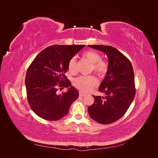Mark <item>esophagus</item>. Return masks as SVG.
<instances>
[{
    "mask_svg": "<svg viewBox=\"0 0 158 158\" xmlns=\"http://www.w3.org/2000/svg\"><path fill=\"white\" fill-rule=\"evenodd\" d=\"M79 95H80V97H84V96H85V94L82 92H79Z\"/></svg>",
    "mask_w": 158,
    "mask_h": 158,
    "instance_id": "esophagus-1",
    "label": "esophagus"
}]
</instances>
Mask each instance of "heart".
Returning a JSON list of instances; mask_svg holds the SVG:
<instances>
[{
  "mask_svg": "<svg viewBox=\"0 0 158 158\" xmlns=\"http://www.w3.org/2000/svg\"><path fill=\"white\" fill-rule=\"evenodd\" d=\"M82 56L87 59L92 64L91 72H94L99 76L103 77L109 70V63L106 60L102 59V56L98 52L95 51H87ZM68 70L70 74L76 73V59L72 57L68 63ZM98 84V80L94 76H80L73 81V85L78 89L86 92Z\"/></svg>",
  "mask_w": 158,
  "mask_h": 158,
  "instance_id": "b5f03b06",
  "label": "heart"
}]
</instances>
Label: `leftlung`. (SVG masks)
Listing matches in <instances>:
<instances>
[{
    "mask_svg": "<svg viewBox=\"0 0 158 158\" xmlns=\"http://www.w3.org/2000/svg\"><path fill=\"white\" fill-rule=\"evenodd\" d=\"M89 47L106 54L109 70L99 88V92L106 95H93L94 103L88 107V113L94 121L108 125L121 118L135 98V74L131 61L114 47L101 45Z\"/></svg>",
    "mask_w": 158,
    "mask_h": 158,
    "instance_id": "obj_1",
    "label": "left lung"
}]
</instances>
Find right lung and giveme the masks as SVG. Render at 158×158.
<instances>
[{"label":"right lung","instance_id":"1","mask_svg":"<svg viewBox=\"0 0 158 158\" xmlns=\"http://www.w3.org/2000/svg\"><path fill=\"white\" fill-rule=\"evenodd\" d=\"M85 45H52L41 51L27 69L25 84L27 99L32 111L47 121H57L68 114L79 96L65 76L69 60ZM71 86L58 95L59 87Z\"/></svg>","mask_w":158,"mask_h":158}]
</instances>
